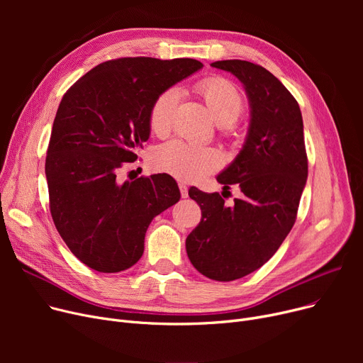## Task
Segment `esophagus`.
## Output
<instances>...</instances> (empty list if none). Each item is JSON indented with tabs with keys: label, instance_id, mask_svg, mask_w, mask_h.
<instances>
[{
	"label": "esophagus",
	"instance_id": "esophagus-1",
	"mask_svg": "<svg viewBox=\"0 0 363 363\" xmlns=\"http://www.w3.org/2000/svg\"><path fill=\"white\" fill-rule=\"evenodd\" d=\"M179 191H181L182 199H186V197H188V186H186L185 182H179Z\"/></svg>",
	"mask_w": 363,
	"mask_h": 363
}]
</instances>
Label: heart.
I'll use <instances>...</instances> for the list:
<instances>
[{
    "mask_svg": "<svg viewBox=\"0 0 363 363\" xmlns=\"http://www.w3.org/2000/svg\"><path fill=\"white\" fill-rule=\"evenodd\" d=\"M197 92L211 110L215 121L222 126L234 125L241 116L244 103L237 88L226 79L212 76L197 84ZM178 103V91H163L150 107L148 123L156 135H164L172 125V116ZM220 155L212 147L172 140L155 152L156 166L166 174L184 179L199 181L220 166Z\"/></svg>",
    "mask_w": 363,
    "mask_h": 363,
    "instance_id": "obj_1",
    "label": "heart"
}]
</instances>
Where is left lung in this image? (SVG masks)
<instances>
[{"label":"left lung","instance_id":"8db88e82","mask_svg":"<svg viewBox=\"0 0 363 363\" xmlns=\"http://www.w3.org/2000/svg\"><path fill=\"white\" fill-rule=\"evenodd\" d=\"M211 66L233 73L250 106L242 148L216 177L223 188L237 184L242 196L225 206L219 193L189 188L201 222L185 247L200 274L228 282L259 269L291 231L308 179V156L300 107L269 70L245 60Z\"/></svg>","mask_w":363,"mask_h":363}]
</instances>
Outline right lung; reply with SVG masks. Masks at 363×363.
Listing matches in <instances>:
<instances>
[{"label":"right lung","instance_id":"1","mask_svg":"<svg viewBox=\"0 0 363 363\" xmlns=\"http://www.w3.org/2000/svg\"><path fill=\"white\" fill-rule=\"evenodd\" d=\"M193 59L126 57L91 69L63 95L45 159L50 211L69 250L91 269L114 274L144 253L147 228L179 201L167 174L118 181L150 138V107L199 72Z\"/></svg>","mask_w":363,"mask_h":363}]
</instances>
